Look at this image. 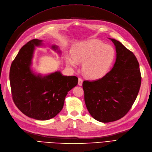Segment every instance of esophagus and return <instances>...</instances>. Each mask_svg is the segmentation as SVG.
I'll list each match as a JSON object with an SVG mask.
<instances>
[{
  "mask_svg": "<svg viewBox=\"0 0 152 152\" xmlns=\"http://www.w3.org/2000/svg\"><path fill=\"white\" fill-rule=\"evenodd\" d=\"M82 82H83V80L81 79V78H79V82H78V84H79L80 86L82 85Z\"/></svg>",
  "mask_w": 152,
  "mask_h": 152,
  "instance_id": "obj_1",
  "label": "esophagus"
}]
</instances>
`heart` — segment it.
<instances>
[{"instance_id": "heart-1", "label": "heart", "mask_w": 152, "mask_h": 152, "mask_svg": "<svg viewBox=\"0 0 152 152\" xmlns=\"http://www.w3.org/2000/svg\"><path fill=\"white\" fill-rule=\"evenodd\" d=\"M72 53L66 54V63L71 67L77 68L79 62H82V72L92 79L103 77L115 58V50L112 45L97 39L77 43L73 47Z\"/></svg>"}]
</instances>
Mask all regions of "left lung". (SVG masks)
<instances>
[{
  "label": "left lung",
  "instance_id": "1",
  "mask_svg": "<svg viewBox=\"0 0 152 152\" xmlns=\"http://www.w3.org/2000/svg\"><path fill=\"white\" fill-rule=\"evenodd\" d=\"M116 50L112 70L102 79L83 82L84 100L91 115L101 122H111L129 112L139 93L141 77L135 55L119 41L110 39Z\"/></svg>",
  "mask_w": 152,
  "mask_h": 152
}]
</instances>
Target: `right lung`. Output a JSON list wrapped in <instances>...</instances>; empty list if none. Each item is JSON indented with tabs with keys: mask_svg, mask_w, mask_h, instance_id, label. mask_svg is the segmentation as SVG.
I'll list each match as a JSON object with an SVG mask.
<instances>
[{
	"mask_svg": "<svg viewBox=\"0 0 152 152\" xmlns=\"http://www.w3.org/2000/svg\"><path fill=\"white\" fill-rule=\"evenodd\" d=\"M43 40L33 39L20 50L12 61L10 73L14 102L18 108L30 118L46 121L61 111L68 92L78 84L75 76H65L56 71L46 75L32 68L36 47L44 45ZM59 55L61 51L56 45L50 46Z\"/></svg>",
	"mask_w": 152,
	"mask_h": 152,
	"instance_id": "obj_1",
	"label": "right lung"
}]
</instances>
